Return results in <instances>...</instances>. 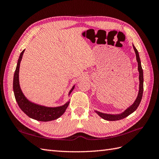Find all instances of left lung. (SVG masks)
<instances>
[{
    "instance_id": "obj_1",
    "label": "left lung",
    "mask_w": 159,
    "mask_h": 159,
    "mask_svg": "<svg viewBox=\"0 0 159 159\" xmlns=\"http://www.w3.org/2000/svg\"><path fill=\"white\" fill-rule=\"evenodd\" d=\"M133 46L134 52H135V54H136V58L138 63V70L139 72V90L137 98L131 106L128 107L126 110H125V111H123V113L120 114H117V115L107 114V113H103L99 111H95V113H97L101 117L103 118L105 120H107V121H118V120H121L127 117L130 114L133 113L134 111L137 109L139 104H140L141 102L143 93V71L142 69L139 52L133 44Z\"/></svg>"
}]
</instances>
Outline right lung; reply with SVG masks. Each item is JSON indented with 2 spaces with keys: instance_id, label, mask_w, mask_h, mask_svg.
I'll list each match as a JSON object with an SVG mask.
<instances>
[{
  "instance_id": "1",
  "label": "right lung",
  "mask_w": 159,
  "mask_h": 159,
  "mask_svg": "<svg viewBox=\"0 0 159 159\" xmlns=\"http://www.w3.org/2000/svg\"><path fill=\"white\" fill-rule=\"evenodd\" d=\"M25 51V49L21 52L20 56H19L13 79V91L18 106L22 111L26 115H28V117L35 120H37V121L46 122L57 119L64 113L66 109L68 107L70 102H68L64 105L60 107H46L30 102L22 93L20 87V84H19L18 74L19 68H20V64ZM75 85H74L73 88H72L70 91L69 95L71 93V91H73Z\"/></svg>"
}]
</instances>
